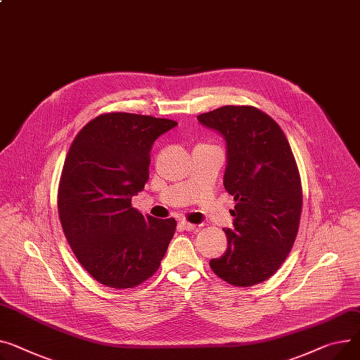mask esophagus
Wrapping results in <instances>:
<instances>
[{
	"label": "esophagus",
	"instance_id": "obj_1",
	"mask_svg": "<svg viewBox=\"0 0 360 360\" xmlns=\"http://www.w3.org/2000/svg\"><path fill=\"white\" fill-rule=\"evenodd\" d=\"M178 227L181 229V230H186V231H193V230H195L197 229V226L195 224H191V223H188V221H179V224H178Z\"/></svg>",
	"mask_w": 360,
	"mask_h": 360
}]
</instances>
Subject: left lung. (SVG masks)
Masks as SVG:
<instances>
[{
  "label": "left lung",
  "mask_w": 360,
  "mask_h": 360,
  "mask_svg": "<svg viewBox=\"0 0 360 360\" xmlns=\"http://www.w3.org/2000/svg\"><path fill=\"white\" fill-rule=\"evenodd\" d=\"M198 122L227 143L224 188L234 197L227 250L210 260L214 274L234 286L271 278L295 242L302 210L298 166L282 129L250 105H224Z\"/></svg>",
  "instance_id": "1"
}]
</instances>
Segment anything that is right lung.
I'll list each match as a JSON object with an SVG mask.
<instances>
[{
	"instance_id": "obj_1",
	"label": "right lung",
	"mask_w": 360,
	"mask_h": 360,
	"mask_svg": "<svg viewBox=\"0 0 360 360\" xmlns=\"http://www.w3.org/2000/svg\"><path fill=\"white\" fill-rule=\"evenodd\" d=\"M174 120L130 112L95 117L66 155L58 211L66 240L85 271L115 290L134 288L160 266L175 219L131 207L149 179L150 149Z\"/></svg>"
}]
</instances>
